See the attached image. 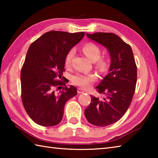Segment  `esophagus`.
Wrapping results in <instances>:
<instances>
[{"label":"esophagus","mask_w":158,"mask_h":158,"mask_svg":"<svg viewBox=\"0 0 158 158\" xmlns=\"http://www.w3.org/2000/svg\"><path fill=\"white\" fill-rule=\"evenodd\" d=\"M85 92V90L81 89V88H78V89H77V92H78L79 94H81V93H83V92Z\"/></svg>","instance_id":"esophagus-1"}]
</instances>
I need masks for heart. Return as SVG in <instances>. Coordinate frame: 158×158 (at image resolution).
Returning <instances> with one entry per match:
<instances>
[{
    "label": "heart",
    "mask_w": 158,
    "mask_h": 158,
    "mask_svg": "<svg viewBox=\"0 0 158 158\" xmlns=\"http://www.w3.org/2000/svg\"><path fill=\"white\" fill-rule=\"evenodd\" d=\"M82 50L85 55L92 61H96V66L100 70L104 71L107 67V61L105 58H100L101 49L99 47L93 43H87L83 47ZM75 55V49H70L65 57L64 64L66 67L71 65L72 59ZM97 79L96 75L94 73H77L72 77V82L76 85L83 88H88L91 86Z\"/></svg>",
    "instance_id": "heart-1"
}]
</instances>
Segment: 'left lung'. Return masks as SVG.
Masks as SVG:
<instances>
[{
  "instance_id": "obj_1",
  "label": "left lung",
  "mask_w": 158,
  "mask_h": 158,
  "mask_svg": "<svg viewBox=\"0 0 158 158\" xmlns=\"http://www.w3.org/2000/svg\"><path fill=\"white\" fill-rule=\"evenodd\" d=\"M87 36L108 49L110 56L109 73L96 87L106 98L100 100L91 96L92 101L85 110L88 122L106 126L117 122L129 108L135 92L137 67L132 48L119 36L109 32L86 34Z\"/></svg>"
}]
</instances>
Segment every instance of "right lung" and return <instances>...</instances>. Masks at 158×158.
I'll return each instance as SVG.
<instances>
[{"instance_id": "1", "label": "right lung", "mask_w": 158, "mask_h": 158, "mask_svg": "<svg viewBox=\"0 0 158 158\" xmlns=\"http://www.w3.org/2000/svg\"><path fill=\"white\" fill-rule=\"evenodd\" d=\"M85 32L52 31L30 46L21 70V96L29 117L42 126H53L62 119L65 103L77 94L75 86H66L65 57ZM64 85L62 91H59Z\"/></svg>"}]
</instances>
